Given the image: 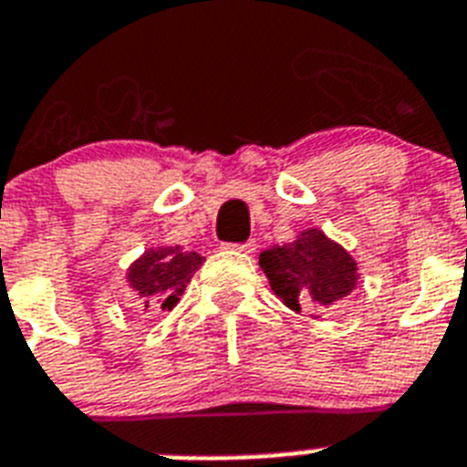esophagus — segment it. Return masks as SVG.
I'll list each match as a JSON object with an SVG mask.
<instances>
[{"mask_svg": "<svg viewBox=\"0 0 467 467\" xmlns=\"http://www.w3.org/2000/svg\"><path fill=\"white\" fill-rule=\"evenodd\" d=\"M227 249H234V252H242V254H254L256 252V242H244V244H227Z\"/></svg>", "mask_w": 467, "mask_h": 467, "instance_id": "esophagus-1", "label": "esophagus"}]
</instances>
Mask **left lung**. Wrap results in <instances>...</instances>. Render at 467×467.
<instances>
[{
    "instance_id": "left-lung-1",
    "label": "left lung",
    "mask_w": 467,
    "mask_h": 467,
    "mask_svg": "<svg viewBox=\"0 0 467 467\" xmlns=\"http://www.w3.org/2000/svg\"><path fill=\"white\" fill-rule=\"evenodd\" d=\"M259 266L275 297L293 312L328 309L359 283L358 261L319 227H305L293 242L268 246Z\"/></svg>"
}]
</instances>
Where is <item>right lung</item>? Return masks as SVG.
<instances>
[{
  "mask_svg": "<svg viewBox=\"0 0 467 467\" xmlns=\"http://www.w3.org/2000/svg\"><path fill=\"white\" fill-rule=\"evenodd\" d=\"M203 261L201 254L180 244H155L129 264L124 280L136 299H141L143 309L172 312Z\"/></svg>",
  "mask_w": 467,
  "mask_h": 467,
  "instance_id": "obj_1",
  "label": "right lung"
}]
</instances>
